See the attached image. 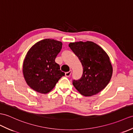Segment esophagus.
<instances>
[{
  "mask_svg": "<svg viewBox=\"0 0 133 133\" xmlns=\"http://www.w3.org/2000/svg\"><path fill=\"white\" fill-rule=\"evenodd\" d=\"M71 74V70H70V71L66 72L65 73V75H66V76H67V77H69V76H70Z\"/></svg>",
  "mask_w": 133,
  "mask_h": 133,
  "instance_id": "34e87169",
  "label": "esophagus"
}]
</instances>
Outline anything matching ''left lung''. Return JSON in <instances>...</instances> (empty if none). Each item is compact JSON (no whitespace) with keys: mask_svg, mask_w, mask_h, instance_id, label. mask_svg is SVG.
<instances>
[{"mask_svg":"<svg viewBox=\"0 0 133 133\" xmlns=\"http://www.w3.org/2000/svg\"><path fill=\"white\" fill-rule=\"evenodd\" d=\"M83 68L82 78L72 84L80 94L91 96L108 84L113 74L109 57L103 48L92 41L71 42L69 45Z\"/></svg>","mask_w":133,"mask_h":133,"instance_id":"8db88e82","label":"left lung"}]
</instances>
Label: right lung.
Segmentation results:
<instances>
[{
	"mask_svg": "<svg viewBox=\"0 0 133 133\" xmlns=\"http://www.w3.org/2000/svg\"><path fill=\"white\" fill-rule=\"evenodd\" d=\"M62 43L53 39H44L33 45L24 60L23 73L25 82L34 91L46 94L50 92L64 75L55 62Z\"/></svg>",
	"mask_w": 133,
	"mask_h": 133,
	"instance_id": "add662e5",
	"label": "right lung"
}]
</instances>
